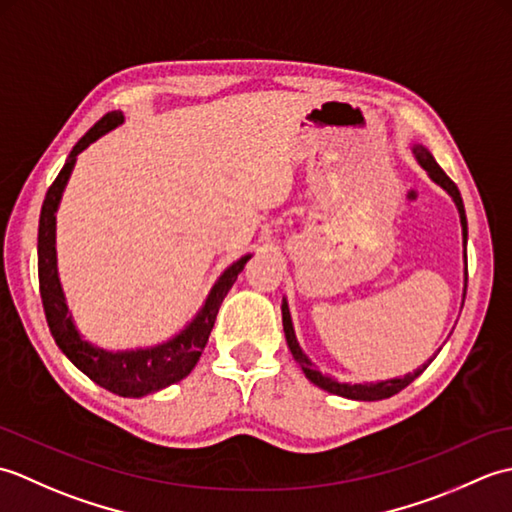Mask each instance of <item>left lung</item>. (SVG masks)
<instances>
[{
    "mask_svg": "<svg viewBox=\"0 0 512 512\" xmlns=\"http://www.w3.org/2000/svg\"><path fill=\"white\" fill-rule=\"evenodd\" d=\"M411 151L413 156H416L418 165L427 171V176L438 184L440 189L447 191L451 195V200L455 204V209H458V215H460V226H462V246H464V288H462V303H464V297H466V237H469V231H466V213H464V204H462V195L458 191V187L451 182V178L447 176L440 169V165L436 160H433L431 151L416 143L411 145ZM281 321H284V332H286V341H288V347L292 356H295V361L299 363L301 372L306 374V378L310 380V383H314L317 387L325 389L328 394H334V396H343V398H350V400H365V402H372V400H385V398H391L394 394H398L400 389H405L409 383H413L424 369H427L431 365L433 358H436V354H433V358H429L427 363H422L418 369H413V372L405 374V376H396V378H385V380H376V383H339V380L319 372L317 367H314V363L308 358V354L301 350V345L297 341V334H295V328H292V317H290V308H288V299L284 297V301H281Z\"/></svg>",
    "mask_w": 512,
    "mask_h": 512,
    "instance_id": "left-lung-1",
    "label": "left lung"
}]
</instances>
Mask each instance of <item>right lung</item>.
<instances>
[{
  "label": "right lung",
  "instance_id": "add662e5",
  "mask_svg": "<svg viewBox=\"0 0 512 512\" xmlns=\"http://www.w3.org/2000/svg\"><path fill=\"white\" fill-rule=\"evenodd\" d=\"M123 123L125 116L121 112L105 114L101 121L72 147L57 180H54L52 187L48 189L39 217V290L43 312H46L48 328L54 336V343H57L59 350L70 358V363L76 369H81V372L90 380H94L96 385L112 391L116 396L143 398L178 383V380L187 378L193 372V367L200 361L206 341H209L215 317L217 312H220L224 297L228 295V290L233 288L237 275L242 273L253 253L242 255L235 259L231 266L224 268V273L217 277L200 310L193 314V319L187 321V325H184L180 332L169 336L167 341L147 347H129V350H107V347L94 345L92 341L85 339L79 328H76L59 279L57 211L63 198V191L68 187V180L74 171L76 158L101 136L110 134L112 129L121 127Z\"/></svg>",
  "mask_w": 512,
  "mask_h": 512
}]
</instances>
